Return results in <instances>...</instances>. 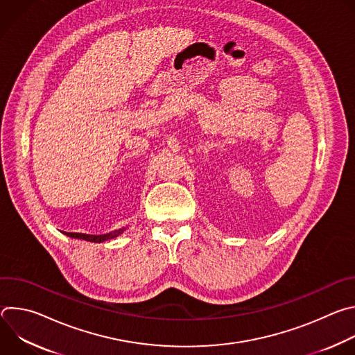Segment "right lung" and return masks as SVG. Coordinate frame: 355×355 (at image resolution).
<instances>
[{
    "mask_svg": "<svg viewBox=\"0 0 355 355\" xmlns=\"http://www.w3.org/2000/svg\"><path fill=\"white\" fill-rule=\"evenodd\" d=\"M123 230H126V227H122V229L110 232V233H107V234H85V233H70V232H63V233H64L66 236L71 237V239H81V240L91 241V243H103V241H107V240H111V239L118 237L119 234L123 233Z\"/></svg>",
    "mask_w": 355,
    "mask_h": 355,
    "instance_id": "add662e5",
    "label": "right lung"
}]
</instances>
